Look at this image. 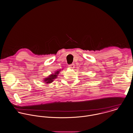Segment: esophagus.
Listing matches in <instances>:
<instances>
[{
	"label": "esophagus",
	"instance_id": "obj_1",
	"mask_svg": "<svg viewBox=\"0 0 133 133\" xmlns=\"http://www.w3.org/2000/svg\"><path fill=\"white\" fill-rule=\"evenodd\" d=\"M75 64H70V65H68V67H69V68H71V69H73V68H75Z\"/></svg>",
	"mask_w": 133,
	"mask_h": 133
}]
</instances>
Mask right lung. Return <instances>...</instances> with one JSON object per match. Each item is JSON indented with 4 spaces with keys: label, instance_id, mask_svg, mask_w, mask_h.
<instances>
[{
    "label": "right lung",
    "instance_id": "1",
    "mask_svg": "<svg viewBox=\"0 0 133 133\" xmlns=\"http://www.w3.org/2000/svg\"><path fill=\"white\" fill-rule=\"evenodd\" d=\"M61 69L57 70V71H55V72H54V74H52L51 75H50L48 77H47L45 78H44V79L43 80L44 83H45L46 84H49L52 83L54 79H56L57 78V76L59 74V73L60 72Z\"/></svg>",
    "mask_w": 133,
    "mask_h": 133
}]
</instances>
